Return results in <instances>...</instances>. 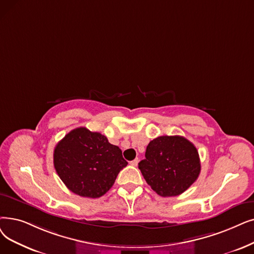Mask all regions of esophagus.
<instances>
[{"mask_svg": "<svg viewBox=\"0 0 254 254\" xmlns=\"http://www.w3.org/2000/svg\"><path fill=\"white\" fill-rule=\"evenodd\" d=\"M138 162H139V160H138V159H135V160H133V161H130L129 164L131 165V166H137Z\"/></svg>", "mask_w": 254, "mask_h": 254, "instance_id": "obj_1", "label": "esophagus"}]
</instances>
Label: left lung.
<instances>
[{
	"label": "left lung",
	"mask_w": 254,
	"mask_h": 254,
	"mask_svg": "<svg viewBox=\"0 0 254 254\" xmlns=\"http://www.w3.org/2000/svg\"><path fill=\"white\" fill-rule=\"evenodd\" d=\"M138 167L151 189L163 197L184 193L201 169L196 147L182 136H161L150 141Z\"/></svg>",
	"instance_id": "1"
}]
</instances>
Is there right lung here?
<instances>
[{
  "label": "right lung",
  "instance_id": "obj_1",
  "mask_svg": "<svg viewBox=\"0 0 254 254\" xmlns=\"http://www.w3.org/2000/svg\"><path fill=\"white\" fill-rule=\"evenodd\" d=\"M127 165L121 149L86 127L70 130L54 150V166L65 186L82 197L98 198Z\"/></svg>",
  "mask_w": 254,
  "mask_h": 254
}]
</instances>
